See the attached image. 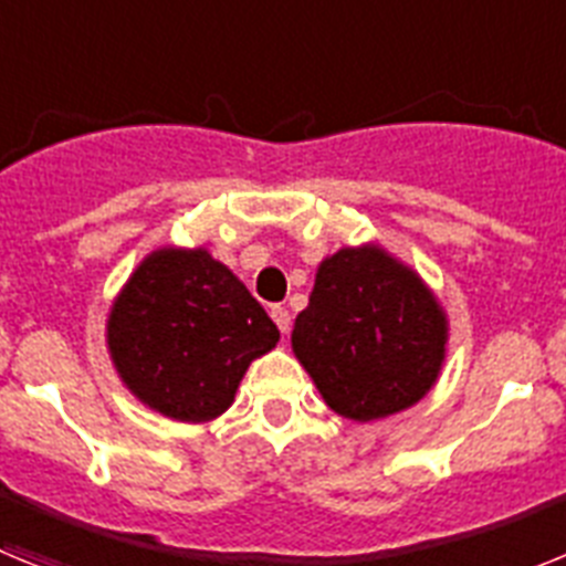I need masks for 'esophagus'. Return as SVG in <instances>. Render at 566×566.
Segmentation results:
<instances>
[{
	"instance_id": "obj_1",
	"label": "esophagus",
	"mask_w": 566,
	"mask_h": 566,
	"mask_svg": "<svg viewBox=\"0 0 566 566\" xmlns=\"http://www.w3.org/2000/svg\"><path fill=\"white\" fill-rule=\"evenodd\" d=\"M272 319L277 323V328L283 334H286L289 326H292V314H289V308H283V306H272Z\"/></svg>"
}]
</instances>
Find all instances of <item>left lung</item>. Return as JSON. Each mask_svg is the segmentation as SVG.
<instances>
[{"instance_id": "left-lung-1", "label": "left lung", "mask_w": 566, "mask_h": 566, "mask_svg": "<svg viewBox=\"0 0 566 566\" xmlns=\"http://www.w3.org/2000/svg\"><path fill=\"white\" fill-rule=\"evenodd\" d=\"M292 352L334 413L374 422L437 385L448 314L424 280L377 243L343 247L317 266Z\"/></svg>"}]
</instances>
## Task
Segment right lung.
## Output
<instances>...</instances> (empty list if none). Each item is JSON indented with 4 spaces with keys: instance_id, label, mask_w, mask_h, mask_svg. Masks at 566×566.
I'll use <instances>...</instances> for the list:
<instances>
[{
    "instance_id": "1",
    "label": "right lung",
    "mask_w": 566,
    "mask_h": 566,
    "mask_svg": "<svg viewBox=\"0 0 566 566\" xmlns=\"http://www.w3.org/2000/svg\"><path fill=\"white\" fill-rule=\"evenodd\" d=\"M280 332L207 249L164 247L138 263L107 317L115 371L138 402L178 422H209L234 402Z\"/></svg>"
}]
</instances>
